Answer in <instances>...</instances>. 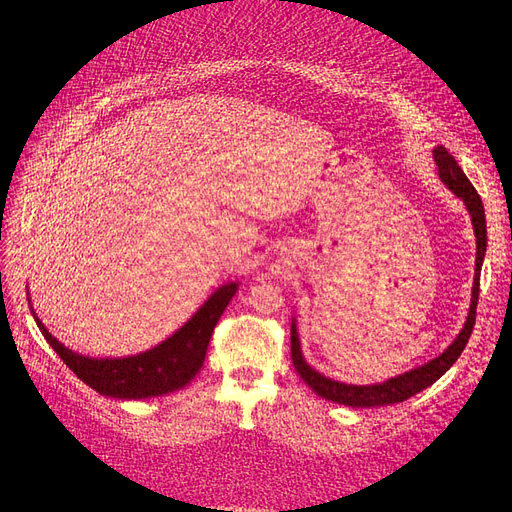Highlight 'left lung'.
Wrapping results in <instances>:
<instances>
[{
    "mask_svg": "<svg viewBox=\"0 0 512 512\" xmlns=\"http://www.w3.org/2000/svg\"><path fill=\"white\" fill-rule=\"evenodd\" d=\"M433 160L438 164V175L442 183L451 190L457 198L463 200L466 205L472 226H474V237H476V269H474V284H472V301H470V312L466 318V324L455 337V342L448 346L440 356L431 359L429 363L414 367L406 374L395 376L386 382L380 384H346V382H337L327 376H322L320 371H316L312 365H307L301 352V342H299V333H297V322L292 318V327H290V350H292V363L297 374L303 378V382L312 389L316 395L322 399H329L333 404H342V406H352V408H374V406H391L399 404V401H406L412 395L421 393L427 386H431L436 380H440L448 369L453 367V363L459 359L463 348H466L468 339L474 329V320H476V303H478V290H480V267H483L485 252H487V222H485V207L483 200L476 194L474 185L470 179L463 173L457 160L448 153L442 145L433 149Z\"/></svg>",
    "mask_w": 512,
    "mask_h": 512,
    "instance_id": "obj_1",
    "label": "left lung"
}]
</instances>
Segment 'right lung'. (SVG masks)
Instances as JSON below:
<instances>
[{"label":"right lung","instance_id":"1","mask_svg":"<svg viewBox=\"0 0 512 512\" xmlns=\"http://www.w3.org/2000/svg\"><path fill=\"white\" fill-rule=\"evenodd\" d=\"M237 288V282L220 286L203 303V307L162 344L134 356H119V359H94V356L66 348L44 327L34 309L32 314L38 329L59 354V359L91 389L115 399H147L179 391L194 380L205 363L215 324H218L230 299L235 297Z\"/></svg>","mask_w":512,"mask_h":512}]
</instances>
